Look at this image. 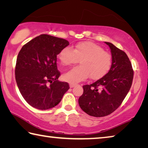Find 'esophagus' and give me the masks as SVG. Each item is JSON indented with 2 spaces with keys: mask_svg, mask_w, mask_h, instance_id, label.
I'll use <instances>...</instances> for the list:
<instances>
[{
  "mask_svg": "<svg viewBox=\"0 0 148 148\" xmlns=\"http://www.w3.org/2000/svg\"><path fill=\"white\" fill-rule=\"evenodd\" d=\"M76 86V84H73V83L70 84V87H71V88H72V87H74V86Z\"/></svg>",
  "mask_w": 148,
  "mask_h": 148,
  "instance_id": "1",
  "label": "esophagus"
}]
</instances>
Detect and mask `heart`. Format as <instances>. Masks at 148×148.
I'll return each mask as SVG.
<instances>
[{
  "instance_id": "b5f03b06",
  "label": "heart",
  "mask_w": 148,
  "mask_h": 148,
  "mask_svg": "<svg viewBox=\"0 0 148 148\" xmlns=\"http://www.w3.org/2000/svg\"><path fill=\"white\" fill-rule=\"evenodd\" d=\"M58 57L64 66H69L80 61L81 66L74 67L63 75L64 81L73 84L84 81L89 76L94 80L101 78L110 71L113 61L109 52L91 42H79L73 49L69 47H64L60 51Z\"/></svg>"
}]
</instances>
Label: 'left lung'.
<instances>
[{"mask_svg":"<svg viewBox=\"0 0 148 148\" xmlns=\"http://www.w3.org/2000/svg\"><path fill=\"white\" fill-rule=\"evenodd\" d=\"M105 43L111 49V69L97 82L84 86V92L78 100L84 112L97 117L110 115L121 104L131 89L134 76L127 54L112 43Z\"/></svg>","mask_w":148,"mask_h":148,"instance_id":"1","label":"left lung"}]
</instances>
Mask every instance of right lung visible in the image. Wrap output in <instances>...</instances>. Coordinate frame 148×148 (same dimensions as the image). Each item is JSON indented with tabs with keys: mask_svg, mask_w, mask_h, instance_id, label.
Here are the masks:
<instances>
[{
	"mask_svg": "<svg viewBox=\"0 0 148 148\" xmlns=\"http://www.w3.org/2000/svg\"><path fill=\"white\" fill-rule=\"evenodd\" d=\"M69 41L41 34L27 42L17 56L15 75L24 99L38 110L57 106L69 89L67 82H59L57 56L68 46Z\"/></svg>",
	"mask_w": 148,
	"mask_h": 148,
	"instance_id": "right-lung-1",
	"label": "right lung"
}]
</instances>
